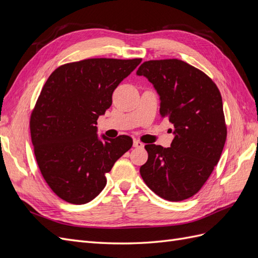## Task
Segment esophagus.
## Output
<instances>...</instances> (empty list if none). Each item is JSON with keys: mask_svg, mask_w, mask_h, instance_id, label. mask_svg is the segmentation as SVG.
<instances>
[{"mask_svg": "<svg viewBox=\"0 0 258 258\" xmlns=\"http://www.w3.org/2000/svg\"><path fill=\"white\" fill-rule=\"evenodd\" d=\"M134 146L137 148H143L144 144L141 141H139V140H134Z\"/></svg>", "mask_w": 258, "mask_h": 258, "instance_id": "obj_1", "label": "esophagus"}]
</instances>
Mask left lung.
Instances as JSON below:
<instances>
[{"instance_id": "left-lung-1", "label": "left lung", "mask_w": 258, "mask_h": 258, "mask_svg": "<svg viewBox=\"0 0 258 258\" xmlns=\"http://www.w3.org/2000/svg\"><path fill=\"white\" fill-rule=\"evenodd\" d=\"M137 75L153 84L161 117L174 126L170 147L145 145L148 159L140 173L159 197L188 199L207 182L225 145L227 129L221 92L208 75L177 59L145 61Z\"/></svg>"}]
</instances>
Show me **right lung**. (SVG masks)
<instances>
[{"label":"right lung","instance_id":"obj_1","mask_svg":"<svg viewBox=\"0 0 258 258\" xmlns=\"http://www.w3.org/2000/svg\"><path fill=\"white\" fill-rule=\"evenodd\" d=\"M142 59H87L50 74L30 119L38 168L58 197L73 205L95 199L105 173L129 151L132 139L98 136L97 120L112 105L114 90Z\"/></svg>","mask_w":258,"mask_h":258}]
</instances>
